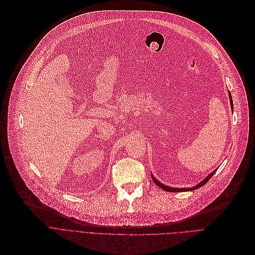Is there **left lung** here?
Returning <instances> with one entry per match:
<instances>
[{"mask_svg":"<svg viewBox=\"0 0 255 255\" xmlns=\"http://www.w3.org/2000/svg\"><path fill=\"white\" fill-rule=\"evenodd\" d=\"M228 96H229V102H230V108H232V111L234 112V104H233V99H232V94H230V92L228 91ZM217 171V169H215L214 171H212L207 177H205L203 180H201L199 184L195 185L194 187H191V188H172V187H168V186H165L163 185L162 183H160L159 180H157L151 173V177H152V180L154 181V184L156 186H159L161 189H163L164 191H168V192H188V191H194V190H197L198 188L202 187L204 184L208 183V180L215 174V172Z\"/></svg>","mask_w":255,"mask_h":255,"instance_id":"left-lung-1","label":"left lung"}]
</instances>
